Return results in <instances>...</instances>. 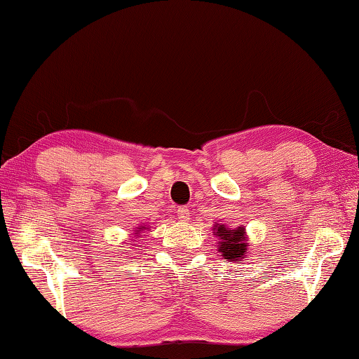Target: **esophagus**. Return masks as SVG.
Returning a JSON list of instances; mask_svg holds the SVG:
<instances>
[{"instance_id": "34e87169", "label": "esophagus", "mask_w": 359, "mask_h": 359, "mask_svg": "<svg viewBox=\"0 0 359 359\" xmlns=\"http://www.w3.org/2000/svg\"><path fill=\"white\" fill-rule=\"evenodd\" d=\"M177 216L180 221H190V210L189 208H179L177 210Z\"/></svg>"}]
</instances>
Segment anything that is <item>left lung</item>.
Returning a JSON list of instances; mask_svg holds the SVG:
<instances>
[{
	"label": "left lung",
	"instance_id": "left-lung-1",
	"mask_svg": "<svg viewBox=\"0 0 359 359\" xmlns=\"http://www.w3.org/2000/svg\"><path fill=\"white\" fill-rule=\"evenodd\" d=\"M212 235L217 238V251L229 263H237L248 255L250 240L247 237V229L243 226L229 229L226 224H214Z\"/></svg>",
	"mask_w": 359,
	"mask_h": 359
}]
</instances>
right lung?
Masks as SVG:
<instances>
[{
  "mask_svg": "<svg viewBox=\"0 0 359 359\" xmlns=\"http://www.w3.org/2000/svg\"><path fill=\"white\" fill-rule=\"evenodd\" d=\"M147 226H142V224H140V226H138V227H135V232H133V238H140L142 237V232L143 231H147ZM133 242H135V240H133Z\"/></svg>",
  "mask_w": 359,
  "mask_h": 359,
  "instance_id": "add662e5",
  "label": "right lung"
}]
</instances>
